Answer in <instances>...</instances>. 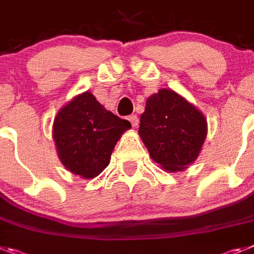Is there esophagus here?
<instances>
[{
  "label": "esophagus",
  "mask_w": 254,
  "mask_h": 254,
  "mask_svg": "<svg viewBox=\"0 0 254 254\" xmlns=\"http://www.w3.org/2000/svg\"><path fill=\"white\" fill-rule=\"evenodd\" d=\"M128 121H129V122H131V125H132V127H133V128H136V127H137V126H138L137 116H129L128 117Z\"/></svg>",
  "instance_id": "esophagus-1"
}]
</instances>
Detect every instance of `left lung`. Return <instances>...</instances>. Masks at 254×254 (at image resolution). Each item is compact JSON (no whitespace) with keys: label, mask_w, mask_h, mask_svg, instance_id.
<instances>
[{"label":"left lung","mask_w":254,"mask_h":254,"mask_svg":"<svg viewBox=\"0 0 254 254\" xmlns=\"http://www.w3.org/2000/svg\"><path fill=\"white\" fill-rule=\"evenodd\" d=\"M207 131V119L196 106L176 91L160 88L146 100L138 135L151 159L173 173L196 160Z\"/></svg>","instance_id":"obj_1"}]
</instances>
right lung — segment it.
I'll return each mask as SVG.
<instances>
[{
	"label": "right lung",
	"instance_id": "add662e5",
	"mask_svg": "<svg viewBox=\"0 0 254 254\" xmlns=\"http://www.w3.org/2000/svg\"><path fill=\"white\" fill-rule=\"evenodd\" d=\"M131 123L106 110L86 91L58 112L53 137L63 166L84 180L95 179L110 162L114 146Z\"/></svg>",
	"mask_w": 254,
	"mask_h": 254
}]
</instances>
